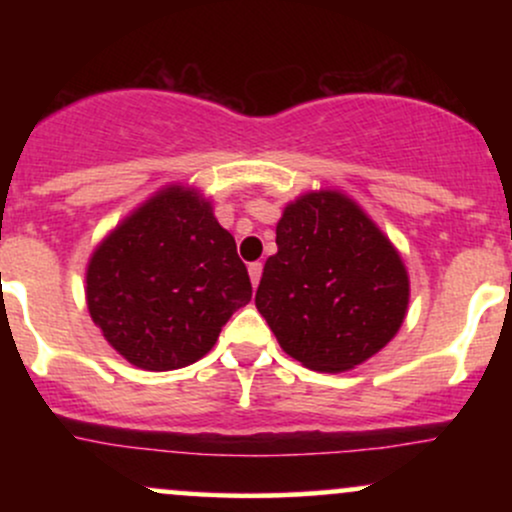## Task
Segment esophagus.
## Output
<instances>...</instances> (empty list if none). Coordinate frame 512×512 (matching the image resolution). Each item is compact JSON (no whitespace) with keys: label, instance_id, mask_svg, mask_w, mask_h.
<instances>
[{"label":"esophagus","instance_id":"1","mask_svg":"<svg viewBox=\"0 0 512 512\" xmlns=\"http://www.w3.org/2000/svg\"><path fill=\"white\" fill-rule=\"evenodd\" d=\"M248 274H250V281H252V286H257V284H260V276H262V264H260V262H252V264H248Z\"/></svg>","mask_w":512,"mask_h":512}]
</instances>
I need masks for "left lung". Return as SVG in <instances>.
I'll list each match as a JSON object with an SVG mask.
<instances>
[{
    "instance_id": "obj_1",
    "label": "left lung",
    "mask_w": 512,
    "mask_h": 512,
    "mask_svg": "<svg viewBox=\"0 0 512 512\" xmlns=\"http://www.w3.org/2000/svg\"><path fill=\"white\" fill-rule=\"evenodd\" d=\"M276 255L255 305L305 368L344 373L390 344L409 308L402 255L342 190H310L284 207Z\"/></svg>"
}]
</instances>
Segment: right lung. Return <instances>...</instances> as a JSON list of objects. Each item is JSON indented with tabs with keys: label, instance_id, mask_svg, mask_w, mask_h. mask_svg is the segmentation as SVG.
<instances>
[{
	"label": "right lung",
	"instance_id": "1",
	"mask_svg": "<svg viewBox=\"0 0 512 512\" xmlns=\"http://www.w3.org/2000/svg\"><path fill=\"white\" fill-rule=\"evenodd\" d=\"M252 298L236 240L197 187L170 182L105 236L86 264V305L105 342L142 370L185 368Z\"/></svg>",
	"mask_w": 512,
	"mask_h": 512
}]
</instances>
